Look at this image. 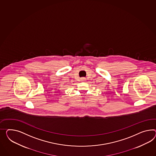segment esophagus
<instances>
[{
    "label": "esophagus",
    "mask_w": 156,
    "mask_h": 156,
    "mask_svg": "<svg viewBox=\"0 0 156 156\" xmlns=\"http://www.w3.org/2000/svg\"><path fill=\"white\" fill-rule=\"evenodd\" d=\"M81 80L82 81H85L86 80V78H85V77H83V78H81Z\"/></svg>",
    "instance_id": "1"
}]
</instances>
